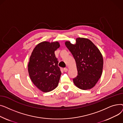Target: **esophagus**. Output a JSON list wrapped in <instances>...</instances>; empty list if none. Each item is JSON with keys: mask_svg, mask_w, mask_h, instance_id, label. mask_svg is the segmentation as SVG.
Listing matches in <instances>:
<instances>
[{"mask_svg": "<svg viewBox=\"0 0 123 123\" xmlns=\"http://www.w3.org/2000/svg\"><path fill=\"white\" fill-rule=\"evenodd\" d=\"M68 68H64V72H67V71H68Z\"/></svg>", "mask_w": 123, "mask_h": 123, "instance_id": "34e87169", "label": "esophagus"}]
</instances>
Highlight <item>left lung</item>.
I'll return each mask as SVG.
<instances>
[{
    "mask_svg": "<svg viewBox=\"0 0 123 123\" xmlns=\"http://www.w3.org/2000/svg\"><path fill=\"white\" fill-rule=\"evenodd\" d=\"M75 44L65 42L67 48L76 63L78 75L73 79L74 84L82 90L94 87L102 74L103 58L99 49L88 39L76 38Z\"/></svg>",
    "mask_w": 123,
    "mask_h": 123,
    "instance_id": "8db88e82",
    "label": "left lung"
}]
</instances>
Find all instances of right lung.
<instances>
[{
    "label": "right lung",
    "mask_w": 123,
    "mask_h": 123,
    "mask_svg": "<svg viewBox=\"0 0 123 123\" xmlns=\"http://www.w3.org/2000/svg\"><path fill=\"white\" fill-rule=\"evenodd\" d=\"M59 47L57 41H43L36 45L30 57L28 65L30 78L43 92L52 91L59 83L61 72L54 52Z\"/></svg>",
    "instance_id": "right-lung-1"
}]
</instances>
